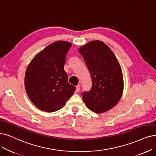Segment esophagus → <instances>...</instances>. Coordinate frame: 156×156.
<instances>
[{"mask_svg":"<svg viewBox=\"0 0 156 156\" xmlns=\"http://www.w3.org/2000/svg\"><path fill=\"white\" fill-rule=\"evenodd\" d=\"M80 84H78L77 86H76V91L77 92H79L80 91Z\"/></svg>","mask_w":156,"mask_h":156,"instance_id":"1","label":"esophagus"}]
</instances>
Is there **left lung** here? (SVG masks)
<instances>
[{
	"instance_id": "1",
	"label": "left lung",
	"mask_w": 156,
	"mask_h": 156,
	"mask_svg": "<svg viewBox=\"0 0 156 156\" xmlns=\"http://www.w3.org/2000/svg\"><path fill=\"white\" fill-rule=\"evenodd\" d=\"M92 80L91 88L82 93L86 106L96 113L113 108L121 98L123 80L119 63L109 47L101 41L87 43L79 49Z\"/></svg>"
}]
</instances>
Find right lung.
Instances as JSON below:
<instances>
[{
	"label": "right lung",
	"mask_w": 156,
	"mask_h": 156,
	"mask_svg": "<svg viewBox=\"0 0 156 156\" xmlns=\"http://www.w3.org/2000/svg\"><path fill=\"white\" fill-rule=\"evenodd\" d=\"M70 42H54L37 54L29 63L25 76L27 94L36 106L46 112L63 108L76 87L68 83L64 70Z\"/></svg>",
	"instance_id": "add662e5"
}]
</instances>
